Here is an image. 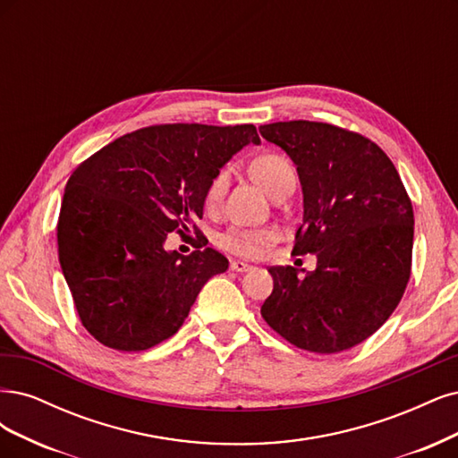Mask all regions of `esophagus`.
<instances>
[{
	"mask_svg": "<svg viewBox=\"0 0 458 458\" xmlns=\"http://www.w3.org/2000/svg\"><path fill=\"white\" fill-rule=\"evenodd\" d=\"M230 270L232 272H249L250 267L247 262H242V260H232L230 262Z\"/></svg>",
	"mask_w": 458,
	"mask_h": 458,
	"instance_id": "obj_1",
	"label": "esophagus"
}]
</instances>
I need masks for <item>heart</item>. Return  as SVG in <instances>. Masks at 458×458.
<instances>
[{
    "mask_svg": "<svg viewBox=\"0 0 458 458\" xmlns=\"http://www.w3.org/2000/svg\"><path fill=\"white\" fill-rule=\"evenodd\" d=\"M250 174L255 176V181L268 191H272L279 186L284 179L294 174L289 161L282 156L267 154L257 157L253 164H250ZM228 182V173L220 171L216 173L215 179L209 182L208 191H205V208L215 209L216 203L223 198V191ZM276 240V232L272 228H242V226H232L225 233L218 235V245L223 247L228 253L243 259H255L264 253L272 242Z\"/></svg>",
    "mask_w": 458,
    "mask_h": 458,
    "instance_id": "1",
    "label": "heart"
}]
</instances>
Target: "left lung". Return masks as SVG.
I'll return each mask as SVG.
<instances>
[{"mask_svg":"<svg viewBox=\"0 0 458 458\" xmlns=\"http://www.w3.org/2000/svg\"><path fill=\"white\" fill-rule=\"evenodd\" d=\"M259 131L297 165L304 215L293 253L318 257L304 277L272 267L274 291L260 314L302 350H348L403 297L415 232L411 199L390 157L358 132L304 120Z\"/></svg>","mask_w":458,"mask_h":458,"instance_id":"obj_1","label":"left lung"}]
</instances>
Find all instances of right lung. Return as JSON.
<instances>
[{"label": "right lung", "mask_w": 458, "mask_h": 458, "mask_svg": "<svg viewBox=\"0 0 458 458\" xmlns=\"http://www.w3.org/2000/svg\"><path fill=\"white\" fill-rule=\"evenodd\" d=\"M260 144L255 125L173 123L129 132L72 173L56 240L83 327L120 352L181 329L201 287L228 270L215 249L184 257L167 235L201 233L205 191L233 154Z\"/></svg>", "instance_id": "add662e5"}]
</instances>
